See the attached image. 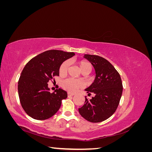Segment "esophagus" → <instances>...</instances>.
<instances>
[{"mask_svg":"<svg viewBox=\"0 0 152 152\" xmlns=\"http://www.w3.org/2000/svg\"><path fill=\"white\" fill-rule=\"evenodd\" d=\"M75 95V94L74 93H70V92H68V96H74Z\"/></svg>","mask_w":152,"mask_h":152,"instance_id":"34e87169","label":"esophagus"}]
</instances>
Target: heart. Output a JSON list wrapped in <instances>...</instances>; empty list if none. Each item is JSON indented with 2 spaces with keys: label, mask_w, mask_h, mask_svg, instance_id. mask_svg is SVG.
I'll list each match as a JSON object with an SVG mask.
<instances>
[{
  "label": "heart",
  "mask_w": 152,
  "mask_h": 152,
  "mask_svg": "<svg viewBox=\"0 0 152 152\" xmlns=\"http://www.w3.org/2000/svg\"><path fill=\"white\" fill-rule=\"evenodd\" d=\"M79 68L80 69L81 72H84L86 70H87L89 72H91V64L86 61H81L79 63ZM69 66V62L68 61H64L61 65L59 66V73L60 75H65L66 74L68 68ZM82 86L81 82L77 80L69 79L63 82L62 86L65 89L70 91V92H75L80 87Z\"/></svg>",
  "instance_id": "1"
}]
</instances>
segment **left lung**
Listing matches in <instances>:
<instances>
[{
    "mask_svg": "<svg viewBox=\"0 0 152 152\" xmlns=\"http://www.w3.org/2000/svg\"><path fill=\"white\" fill-rule=\"evenodd\" d=\"M84 58L92 64L96 73L93 83L85 91L89 94L93 93L95 96L91 99L86 97L85 103L79 112L86 120L100 122L116 111L122 94V80L116 69L106 59L91 54H84Z\"/></svg>",
    "mask_w": 152,
    "mask_h": 152,
    "instance_id": "1",
    "label": "left lung"
}]
</instances>
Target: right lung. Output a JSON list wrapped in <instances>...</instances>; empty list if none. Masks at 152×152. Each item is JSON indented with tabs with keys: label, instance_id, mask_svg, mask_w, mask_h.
<instances>
[{
	"label": "right lung",
	"instance_id": "add662e5",
	"mask_svg": "<svg viewBox=\"0 0 152 152\" xmlns=\"http://www.w3.org/2000/svg\"><path fill=\"white\" fill-rule=\"evenodd\" d=\"M75 55L60 50H49L40 53L28 62L18 81L20 103L25 112L36 120H46L60 108L67 93L61 89L50 93L48 82L59 76V68L66 59Z\"/></svg>",
	"mask_w": 152,
	"mask_h": 152
}]
</instances>
